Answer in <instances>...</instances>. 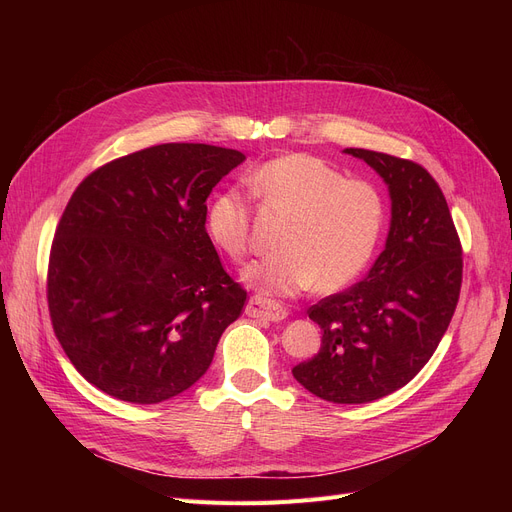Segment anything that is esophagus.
<instances>
[{
  "instance_id": "34e87169",
  "label": "esophagus",
  "mask_w": 512,
  "mask_h": 512,
  "mask_svg": "<svg viewBox=\"0 0 512 512\" xmlns=\"http://www.w3.org/2000/svg\"><path fill=\"white\" fill-rule=\"evenodd\" d=\"M247 315L270 319V321H282V319H286L288 311L282 305H278L276 301L263 299V297H251L247 303Z\"/></svg>"
}]
</instances>
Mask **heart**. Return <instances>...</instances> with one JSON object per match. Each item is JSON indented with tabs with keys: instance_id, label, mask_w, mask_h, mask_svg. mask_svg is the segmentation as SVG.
I'll list each match as a JSON object with an SVG mask.
<instances>
[{
	"instance_id": "b5f03b06",
	"label": "heart",
	"mask_w": 512,
	"mask_h": 512,
	"mask_svg": "<svg viewBox=\"0 0 512 512\" xmlns=\"http://www.w3.org/2000/svg\"><path fill=\"white\" fill-rule=\"evenodd\" d=\"M251 193L288 215L280 253L249 263L242 280L265 297H290L317 284L338 290L367 267L378 247L386 203L369 180L344 178L324 159L288 153L267 161L251 178ZM211 240L230 259L249 251V207L238 193L215 197L207 211Z\"/></svg>"
}]
</instances>
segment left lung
Returning <instances> with one entry per match:
<instances>
[{"instance_id": "left-lung-1", "label": "left lung", "mask_w": 512, "mask_h": 512, "mask_svg": "<svg viewBox=\"0 0 512 512\" xmlns=\"http://www.w3.org/2000/svg\"><path fill=\"white\" fill-rule=\"evenodd\" d=\"M380 174L390 195L386 247L365 280L319 301V353L292 369L311 394L363 405L407 386L432 359L459 303L463 251L438 182L415 161L344 149Z\"/></svg>"}]
</instances>
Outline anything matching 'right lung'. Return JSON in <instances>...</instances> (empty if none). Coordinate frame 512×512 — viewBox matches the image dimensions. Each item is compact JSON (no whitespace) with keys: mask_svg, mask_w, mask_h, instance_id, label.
I'll return each instance as SVG.
<instances>
[{"mask_svg":"<svg viewBox=\"0 0 512 512\" xmlns=\"http://www.w3.org/2000/svg\"><path fill=\"white\" fill-rule=\"evenodd\" d=\"M247 157L164 143L78 184L53 238V332L83 378L124 402L191 388L247 301L205 230L207 197Z\"/></svg>","mask_w":512,"mask_h":512,"instance_id":"add662e5","label":"right lung"}]
</instances>
